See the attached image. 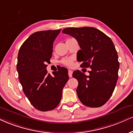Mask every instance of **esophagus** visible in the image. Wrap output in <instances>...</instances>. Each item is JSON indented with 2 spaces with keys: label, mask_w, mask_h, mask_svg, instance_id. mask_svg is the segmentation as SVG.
<instances>
[{
  "label": "esophagus",
  "mask_w": 133,
  "mask_h": 133,
  "mask_svg": "<svg viewBox=\"0 0 133 133\" xmlns=\"http://www.w3.org/2000/svg\"><path fill=\"white\" fill-rule=\"evenodd\" d=\"M72 73H73V71H72L71 70H68V76H69L70 78L72 77Z\"/></svg>",
  "instance_id": "1"
}]
</instances>
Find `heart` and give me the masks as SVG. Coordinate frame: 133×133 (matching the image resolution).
<instances>
[{
  "label": "heart",
  "instance_id": "heart-1",
  "mask_svg": "<svg viewBox=\"0 0 133 133\" xmlns=\"http://www.w3.org/2000/svg\"><path fill=\"white\" fill-rule=\"evenodd\" d=\"M70 39H68L67 40H70ZM62 62L64 64V65H66V66H71L72 65V63H73V60L70 58H66L63 59V60L62 61Z\"/></svg>",
  "mask_w": 133,
  "mask_h": 133
}]
</instances>
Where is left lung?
Instances as JSON below:
<instances>
[{
  "mask_svg": "<svg viewBox=\"0 0 133 133\" xmlns=\"http://www.w3.org/2000/svg\"><path fill=\"white\" fill-rule=\"evenodd\" d=\"M62 32L78 41L81 50L77 60L82 68H90L87 76L79 70L73 73L78 81L76 89L79 101L90 107H99L109 101L118 79L119 64L112 41L99 29L92 27L68 28Z\"/></svg>",
  "mask_w": 133,
  "mask_h": 133,
  "instance_id": "left-lung-1",
  "label": "left lung"
}]
</instances>
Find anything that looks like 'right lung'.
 I'll return each mask as SVG.
<instances>
[{
	"label": "right lung",
	"instance_id": "add662e5",
	"mask_svg": "<svg viewBox=\"0 0 133 133\" xmlns=\"http://www.w3.org/2000/svg\"><path fill=\"white\" fill-rule=\"evenodd\" d=\"M61 29L32 34L23 43L18 55L16 70L24 94L38 110L46 112L56 108L62 90L69 77L62 68L53 75L47 73V63L53 52V43Z\"/></svg>",
	"mask_w": 133,
	"mask_h": 133
}]
</instances>
